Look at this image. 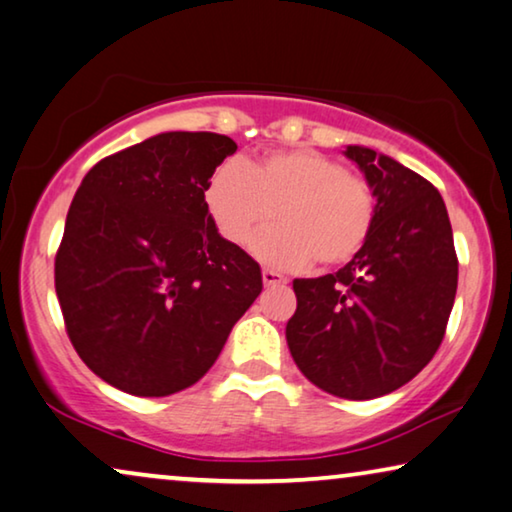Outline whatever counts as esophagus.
<instances>
[{"label": "esophagus", "mask_w": 512, "mask_h": 512, "mask_svg": "<svg viewBox=\"0 0 512 512\" xmlns=\"http://www.w3.org/2000/svg\"><path fill=\"white\" fill-rule=\"evenodd\" d=\"M263 283L267 288L270 286H283L286 283V277L283 274H279L277 270H263Z\"/></svg>", "instance_id": "34e87169"}]
</instances>
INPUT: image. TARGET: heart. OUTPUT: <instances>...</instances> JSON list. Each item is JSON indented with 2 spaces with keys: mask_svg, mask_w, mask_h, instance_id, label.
<instances>
[{
  "mask_svg": "<svg viewBox=\"0 0 512 512\" xmlns=\"http://www.w3.org/2000/svg\"><path fill=\"white\" fill-rule=\"evenodd\" d=\"M203 201L229 245L247 247L277 215L281 229L263 235L256 254L281 267L316 261L322 270L355 261L380 212L371 180L311 148L251 164L226 160L210 174Z\"/></svg>",
  "mask_w": 512,
  "mask_h": 512,
  "instance_id": "1",
  "label": "heart"
}]
</instances>
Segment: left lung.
<instances>
[{"label": "left lung", "instance_id": "left-lung-1", "mask_svg": "<svg viewBox=\"0 0 512 512\" xmlns=\"http://www.w3.org/2000/svg\"><path fill=\"white\" fill-rule=\"evenodd\" d=\"M345 155L375 187V231L336 274L293 281L286 341L316 387L368 400L403 387L435 357L458 290V256L430 180L371 148L348 146Z\"/></svg>", "mask_w": 512, "mask_h": 512}]
</instances>
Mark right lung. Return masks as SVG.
Listing matches in <instances>:
<instances>
[{"label": "right lung", "mask_w": 512, "mask_h": 512, "mask_svg": "<svg viewBox=\"0 0 512 512\" xmlns=\"http://www.w3.org/2000/svg\"><path fill=\"white\" fill-rule=\"evenodd\" d=\"M235 151L217 132H162L84 176L54 288L75 352L112 387L132 396L192 387L263 290L261 265L217 233L203 201Z\"/></svg>", "instance_id": "right-lung-1"}]
</instances>
